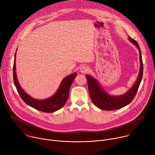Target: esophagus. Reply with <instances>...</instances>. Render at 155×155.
<instances>
[{"label":"esophagus","instance_id":"1","mask_svg":"<svg viewBox=\"0 0 155 155\" xmlns=\"http://www.w3.org/2000/svg\"><path fill=\"white\" fill-rule=\"evenodd\" d=\"M80 70L81 73H86L90 71V68L89 66H87L86 65H82L80 66Z\"/></svg>","mask_w":155,"mask_h":155}]
</instances>
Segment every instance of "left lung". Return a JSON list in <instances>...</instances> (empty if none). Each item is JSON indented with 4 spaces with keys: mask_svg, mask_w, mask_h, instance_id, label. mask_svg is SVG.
<instances>
[{
    "mask_svg": "<svg viewBox=\"0 0 155 155\" xmlns=\"http://www.w3.org/2000/svg\"><path fill=\"white\" fill-rule=\"evenodd\" d=\"M128 38L130 41H131L137 47L139 51L140 68L139 74L135 84L127 93L120 96H114L110 95L100 86L98 81L94 78L89 75H86V78H87V81L88 90H89L91 99L97 107L102 110H115L124 107V106L130 104L132 101L134 99L138 91L143 77V62L142 54L137 42L130 37H129Z\"/></svg>",
    "mask_w": 155,
    "mask_h": 155,
    "instance_id": "left-lung-1",
    "label": "left lung"
}]
</instances>
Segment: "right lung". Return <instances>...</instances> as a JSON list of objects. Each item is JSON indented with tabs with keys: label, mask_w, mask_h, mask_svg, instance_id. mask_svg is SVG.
<instances>
[{
	"label": "right lung",
	"mask_w": 155,
	"mask_h": 155,
	"mask_svg": "<svg viewBox=\"0 0 155 155\" xmlns=\"http://www.w3.org/2000/svg\"><path fill=\"white\" fill-rule=\"evenodd\" d=\"M13 74L14 84L23 101L30 107L39 111L47 113L54 112L64 105L69 97L71 86L77 76V73H74L66 77L61 81L59 89L53 96L44 100H37L25 93L19 85L16 73V53L15 55Z\"/></svg>",
	"instance_id": "obj_1"
}]
</instances>
